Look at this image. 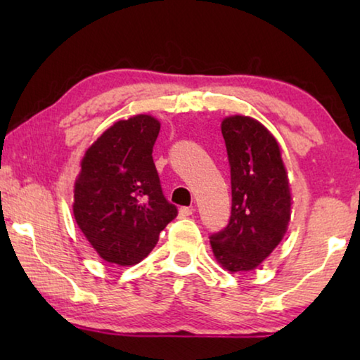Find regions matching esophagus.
<instances>
[{
    "instance_id": "esophagus-1",
    "label": "esophagus",
    "mask_w": 360,
    "mask_h": 360,
    "mask_svg": "<svg viewBox=\"0 0 360 360\" xmlns=\"http://www.w3.org/2000/svg\"><path fill=\"white\" fill-rule=\"evenodd\" d=\"M193 208H179V217H188V216H192L193 214Z\"/></svg>"
}]
</instances>
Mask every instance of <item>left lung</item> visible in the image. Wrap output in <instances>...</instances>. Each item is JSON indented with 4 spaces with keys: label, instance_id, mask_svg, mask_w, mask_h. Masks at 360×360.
<instances>
[{
    "label": "left lung",
    "instance_id": "8db88e82",
    "mask_svg": "<svg viewBox=\"0 0 360 360\" xmlns=\"http://www.w3.org/2000/svg\"><path fill=\"white\" fill-rule=\"evenodd\" d=\"M221 130L230 162L231 216L210 243L224 270L251 271L275 251L288 231L289 176L279 143L259 120L229 115Z\"/></svg>",
    "mask_w": 360,
    "mask_h": 360
}]
</instances>
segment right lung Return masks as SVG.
<instances>
[{"label": "right lung", "mask_w": 360, "mask_h": 360, "mask_svg": "<svg viewBox=\"0 0 360 360\" xmlns=\"http://www.w3.org/2000/svg\"><path fill=\"white\" fill-rule=\"evenodd\" d=\"M160 122L138 114L109 127L85 150L75 181V214L87 241L109 264L136 265L178 214L162 193L152 158Z\"/></svg>", "instance_id": "add662e5"}]
</instances>
